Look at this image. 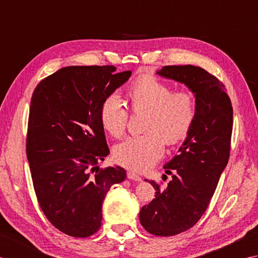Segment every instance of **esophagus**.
Here are the masks:
<instances>
[{"label": "esophagus", "instance_id": "34e87169", "mask_svg": "<svg viewBox=\"0 0 258 258\" xmlns=\"http://www.w3.org/2000/svg\"><path fill=\"white\" fill-rule=\"evenodd\" d=\"M127 177L129 178L130 180L141 181V177L138 175V173H136V172H134V171H128V172H127Z\"/></svg>", "mask_w": 258, "mask_h": 258}]
</instances>
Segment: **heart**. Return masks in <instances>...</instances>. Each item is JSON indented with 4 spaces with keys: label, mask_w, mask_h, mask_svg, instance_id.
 <instances>
[{
    "label": "heart",
    "mask_w": 258,
    "mask_h": 258,
    "mask_svg": "<svg viewBox=\"0 0 258 258\" xmlns=\"http://www.w3.org/2000/svg\"><path fill=\"white\" fill-rule=\"evenodd\" d=\"M128 96L135 111H148L144 125L147 133L128 137L115 145L113 158L128 169L144 171L160 159L165 141L175 145L186 138L195 120V99L186 91L173 92L170 86L151 77L136 81ZM100 121L113 137L124 133L128 111L119 94L111 93L103 100Z\"/></svg>",
    "instance_id": "obj_1"
}]
</instances>
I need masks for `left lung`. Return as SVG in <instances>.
<instances>
[{
	"label": "left lung",
	"mask_w": 258,
	"mask_h": 258,
	"mask_svg": "<svg viewBox=\"0 0 258 258\" xmlns=\"http://www.w3.org/2000/svg\"><path fill=\"white\" fill-rule=\"evenodd\" d=\"M156 73L185 85L195 97L196 114L191 128L178 155L164 166L171 180L162 188L149 181L156 189V198L139 213L147 232L173 236L191 228L201 219L227 166L233 107L223 83L201 67L167 66Z\"/></svg>",
	"instance_id": "8db88e82"
}]
</instances>
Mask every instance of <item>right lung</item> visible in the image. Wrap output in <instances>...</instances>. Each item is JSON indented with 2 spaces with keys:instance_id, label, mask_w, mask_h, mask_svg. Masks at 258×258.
<instances>
[{
  "instance_id": "right-lung-1",
  "label": "right lung",
  "mask_w": 258,
  "mask_h": 258,
  "mask_svg": "<svg viewBox=\"0 0 258 258\" xmlns=\"http://www.w3.org/2000/svg\"><path fill=\"white\" fill-rule=\"evenodd\" d=\"M115 70L62 68L43 79L31 98L26 156L35 195L50 223L72 237L98 232L107 192L127 176L119 166H98L110 152L100 108L131 76Z\"/></svg>"
}]
</instances>
